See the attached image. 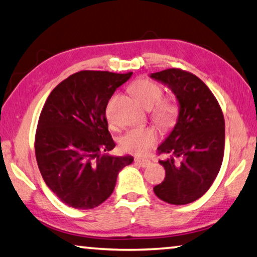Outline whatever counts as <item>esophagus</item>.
<instances>
[{"label":"esophagus","mask_w":257,"mask_h":257,"mask_svg":"<svg viewBox=\"0 0 257 257\" xmlns=\"http://www.w3.org/2000/svg\"><path fill=\"white\" fill-rule=\"evenodd\" d=\"M135 163L137 164V165H140L141 167H148V166L151 165L150 160H148V159H142V158H136V159H135Z\"/></svg>","instance_id":"esophagus-1"}]
</instances>
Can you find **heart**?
I'll return each mask as SVG.
<instances>
[{
    "instance_id": "1",
    "label": "heart",
    "mask_w": 257,
    "mask_h": 257,
    "mask_svg": "<svg viewBox=\"0 0 257 257\" xmlns=\"http://www.w3.org/2000/svg\"><path fill=\"white\" fill-rule=\"evenodd\" d=\"M132 92L137 101L148 109L152 108L160 100L163 94L162 87L147 78L136 80L132 86ZM175 113L177 108L173 102L168 100L160 101L153 112V118L157 123L167 127L173 122ZM157 141H158V134L153 128H135L129 130L122 136L120 145L124 152L135 156H147Z\"/></svg>"
}]
</instances>
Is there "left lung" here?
Instances as JSON below:
<instances>
[{"label":"left lung","instance_id":"8db88e82","mask_svg":"<svg viewBox=\"0 0 257 257\" xmlns=\"http://www.w3.org/2000/svg\"><path fill=\"white\" fill-rule=\"evenodd\" d=\"M150 77L173 92L179 105L177 123L158 147L170 155L159 160L165 179L153 191L170 204H188L203 196L219 173L224 157L225 121L220 106L202 80L180 69Z\"/></svg>","mask_w":257,"mask_h":257}]
</instances>
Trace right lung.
Instances as JSON below:
<instances>
[{
  "mask_svg": "<svg viewBox=\"0 0 257 257\" xmlns=\"http://www.w3.org/2000/svg\"><path fill=\"white\" fill-rule=\"evenodd\" d=\"M108 71H79L61 82L46 100L36 133V158L46 185L67 205L93 209L113 193L132 156H108L115 143L106 107L132 77Z\"/></svg>",
  "mask_w": 257,
  "mask_h": 257,
  "instance_id": "1",
  "label": "right lung"
}]
</instances>
